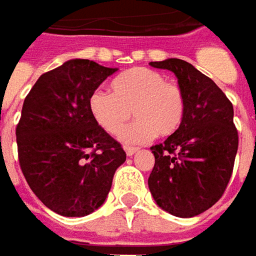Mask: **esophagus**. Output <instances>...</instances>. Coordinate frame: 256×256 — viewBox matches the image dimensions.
I'll use <instances>...</instances> for the list:
<instances>
[{"label":"esophagus","mask_w":256,"mask_h":256,"mask_svg":"<svg viewBox=\"0 0 256 256\" xmlns=\"http://www.w3.org/2000/svg\"><path fill=\"white\" fill-rule=\"evenodd\" d=\"M124 150H126V154H128V156H133L139 148H136V146H126Z\"/></svg>","instance_id":"esophagus-1"}]
</instances>
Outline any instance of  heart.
Here are the masks:
<instances>
[{
    "instance_id": "1",
    "label": "heart",
    "mask_w": 256,
    "mask_h": 256,
    "mask_svg": "<svg viewBox=\"0 0 256 256\" xmlns=\"http://www.w3.org/2000/svg\"><path fill=\"white\" fill-rule=\"evenodd\" d=\"M88 108L106 133L118 136L133 117L138 120L123 133L126 142H144L154 136L166 138L185 118V96L180 87L166 81L160 72L133 68L112 80L111 93L94 92Z\"/></svg>"
}]
</instances>
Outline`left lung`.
Wrapping results in <instances>:
<instances>
[{"label": "left lung", "mask_w": 256, "mask_h": 256, "mask_svg": "<svg viewBox=\"0 0 256 256\" xmlns=\"http://www.w3.org/2000/svg\"><path fill=\"white\" fill-rule=\"evenodd\" d=\"M172 71L185 96L182 126L163 144L151 146L156 157L150 191L166 212L191 218L212 208L230 182L238 148L232 104L210 80L180 59L151 62Z\"/></svg>", "instance_id": "left-lung-1"}]
</instances>
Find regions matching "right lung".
Returning a JSON list of instances; mask_svg holds the SVG:
<instances>
[{
  "mask_svg": "<svg viewBox=\"0 0 256 256\" xmlns=\"http://www.w3.org/2000/svg\"><path fill=\"white\" fill-rule=\"evenodd\" d=\"M72 59L36 80L16 128L22 174L34 194L62 216H86L104 204L118 166L120 142L93 118L88 99L116 72Z\"/></svg>",
  "mask_w": 256,
  "mask_h": 256,
  "instance_id": "add662e5",
  "label": "right lung"
}]
</instances>
